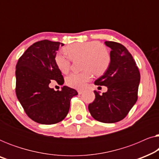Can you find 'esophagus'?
Wrapping results in <instances>:
<instances>
[{"instance_id": "esophagus-1", "label": "esophagus", "mask_w": 159, "mask_h": 159, "mask_svg": "<svg viewBox=\"0 0 159 159\" xmlns=\"http://www.w3.org/2000/svg\"><path fill=\"white\" fill-rule=\"evenodd\" d=\"M83 93H84L83 90H78V94H79V95H81Z\"/></svg>"}]
</instances>
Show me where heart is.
<instances>
[{
	"label": "heart",
	"instance_id": "b5f03b06",
	"mask_svg": "<svg viewBox=\"0 0 159 159\" xmlns=\"http://www.w3.org/2000/svg\"><path fill=\"white\" fill-rule=\"evenodd\" d=\"M64 51L69 56L58 53L55 56V63L62 73L69 72L71 59L82 58V68L85 70L79 73H72L66 78V84L71 88L83 89L86 83L93 77L103 75L108 70L111 63V56L106 48L98 41L75 43L65 47Z\"/></svg>",
	"mask_w": 159,
	"mask_h": 159
}]
</instances>
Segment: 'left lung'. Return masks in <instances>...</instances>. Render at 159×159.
<instances>
[{
    "label": "left lung",
    "instance_id": "obj_1",
    "mask_svg": "<svg viewBox=\"0 0 159 159\" xmlns=\"http://www.w3.org/2000/svg\"><path fill=\"white\" fill-rule=\"evenodd\" d=\"M105 44L111 49L110 66L94 83L106 86L108 90L102 95L94 90L95 98L88 109L95 120L115 123L122 120L135 104L140 74L135 61L123 45L113 41H106Z\"/></svg>",
    "mask_w": 159,
    "mask_h": 159
}]
</instances>
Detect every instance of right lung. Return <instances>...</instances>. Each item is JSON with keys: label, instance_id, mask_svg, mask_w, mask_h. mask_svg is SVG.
Returning <instances> with one entry per match:
<instances>
[{"label": "right lung", "instance_id": "right-lung-1", "mask_svg": "<svg viewBox=\"0 0 159 159\" xmlns=\"http://www.w3.org/2000/svg\"><path fill=\"white\" fill-rule=\"evenodd\" d=\"M64 44L48 40L34 43L19 58L16 66V94L28 116L42 125L61 121L68 114L71 98L78 93L64 86L54 90L49 84L64 82L55 63L59 46Z\"/></svg>", "mask_w": 159, "mask_h": 159}]
</instances>
